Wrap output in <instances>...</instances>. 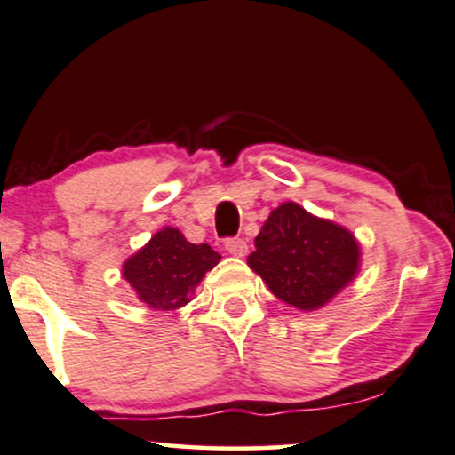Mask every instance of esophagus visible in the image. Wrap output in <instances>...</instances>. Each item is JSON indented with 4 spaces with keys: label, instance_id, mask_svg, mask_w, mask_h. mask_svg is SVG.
<instances>
[{
    "label": "esophagus",
    "instance_id": "obj_1",
    "mask_svg": "<svg viewBox=\"0 0 455 455\" xmlns=\"http://www.w3.org/2000/svg\"><path fill=\"white\" fill-rule=\"evenodd\" d=\"M225 249L235 258H243L247 253V243L245 239H239V236H228L225 241Z\"/></svg>",
    "mask_w": 455,
    "mask_h": 455
}]
</instances>
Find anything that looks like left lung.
<instances>
[{
    "label": "left lung",
    "instance_id": "obj_1",
    "mask_svg": "<svg viewBox=\"0 0 455 455\" xmlns=\"http://www.w3.org/2000/svg\"><path fill=\"white\" fill-rule=\"evenodd\" d=\"M247 264L297 309L328 303L358 270V245L347 228L286 202L267 216Z\"/></svg>",
    "mask_w": 455,
    "mask_h": 455
}]
</instances>
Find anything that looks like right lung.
Instances as JSON below:
<instances>
[{
  "mask_svg": "<svg viewBox=\"0 0 455 455\" xmlns=\"http://www.w3.org/2000/svg\"><path fill=\"white\" fill-rule=\"evenodd\" d=\"M219 261L220 255L206 243L194 245L166 227L125 261L124 276L146 305L171 311L189 303L188 294Z\"/></svg>",
  "mask_w": 455,
  "mask_h": 455,
  "instance_id": "add662e5",
  "label": "right lung"
}]
</instances>
